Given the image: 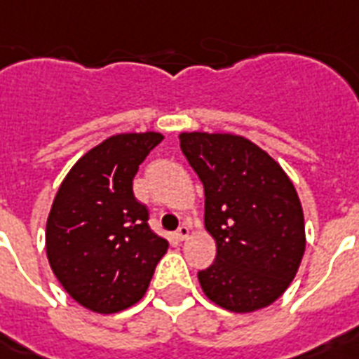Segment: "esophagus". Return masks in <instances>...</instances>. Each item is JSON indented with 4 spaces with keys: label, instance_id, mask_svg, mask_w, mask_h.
<instances>
[{
    "label": "esophagus",
    "instance_id": "esophagus-1",
    "mask_svg": "<svg viewBox=\"0 0 359 359\" xmlns=\"http://www.w3.org/2000/svg\"><path fill=\"white\" fill-rule=\"evenodd\" d=\"M189 232H191V229H189V224H182V226H180V229L176 230V238L180 241H183V240H187L189 238Z\"/></svg>",
    "mask_w": 359,
    "mask_h": 359
}]
</instances>
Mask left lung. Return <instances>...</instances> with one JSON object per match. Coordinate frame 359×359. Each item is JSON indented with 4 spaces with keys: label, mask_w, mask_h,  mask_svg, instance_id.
Wrapping results in <instances>:
<instances>
[{
    "label": "left lung",
    "mask_w": 359,
    "mask_h": 359,
    "mask_svg": "<svg viewBox=\"0 0 359 359\" xmlns=\"http://www.w3.org/2000/svg\"><path fill=\"white\" fill-rule=\"evenodd\" d=\"M180 148L204 185V226L217 257L198 271L202 290L230 313H255L290 286L305 252L294 183L245 136L180 133Z\"/></svg>",
    "instance_id": "8db88e82"
}]
</instances>
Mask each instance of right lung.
Wrapping results in <instances>:
<instances>
[{
  "label": "right lung",
  "mask_w": 359,
  "mask_h": 359,
  "mask_svg": "<svg viewBox=\"0 0 359 359\" xmlns=\"http://www.w3.org/2000/svg\"><path fill=\"white\" fill-rule=\"evenodd\" d=\"M165 136H108L67 172L46 219V257L65 292L86 309L112 315L140 302L168 241L136 202L138 166Z\"/></svg>",
  "instance_id": "right-lung-1"
}]
</instances>
